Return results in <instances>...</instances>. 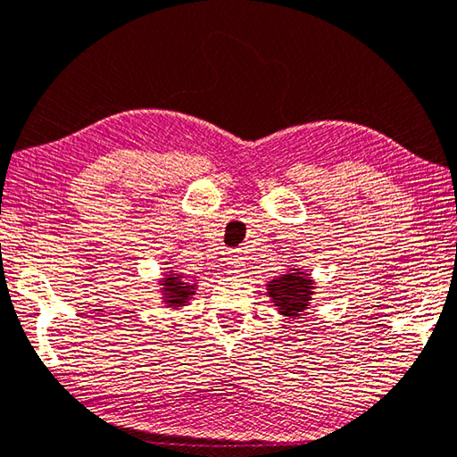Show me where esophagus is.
<instances>
[{"label": "esophagus", "mask_w": 457, "mask_h": 457, "mask_svg": "<svg viewBox=\"0 0 457 457\" xmlns=\"http://www.w3.org/2000/svg\"><path fill=\"white\" fill-rule=\"evenodd\" d=\"M245 270V257L239 252H231L228 257V271L229 273H241Z\"/></svg>", "instance_id": "1"}]
</instances>
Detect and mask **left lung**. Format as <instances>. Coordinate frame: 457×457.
I'll return each instance as SVG.
<instances>
[{
    "mask_svg": "<svg viewBox=\"0 0 457 457\" xmlns=\"http://www.w3.org/2000/svg\"><path fill=\"white\" fill-rule=\"evenodd\" d=\"M303 275L305 273H289L277 277V279L271 281V285H267L273 303L281 309L283 315L295 317L299 315V311L307 309L309 295H312V283Z\"/></svg>",
    "mask_w": 457,
    "mask_h": 457,
    "instance_id": "1",
    "label": "left lung"
}]
</instances>
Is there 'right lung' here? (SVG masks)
<instances>
[{"instance_id": "1", "label": "right lung", "mask_w": 457, "mask_h": 457, "mask_svg": "<svg viewBox=\"0 0 457 457\" xmlns=\"http://www.w3.org/2000/svg\"><path fill=\"white\" fill-rule=\"evenodd\" d=\"M164 295L166 301L172 307H180L184 303H187V297L194 295V285L187 283L186 279H182V275H168L164 279Z\"/></svg>"}]
</instances>
